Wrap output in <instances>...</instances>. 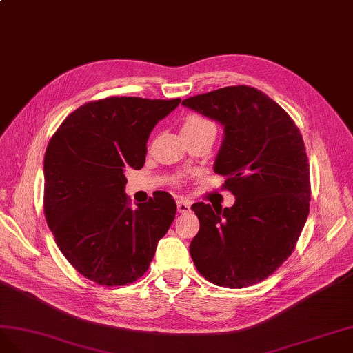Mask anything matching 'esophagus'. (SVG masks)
Masks as SVG:
<instances>
[{
  "mask_svg": "<svg viewBox=\"0 0 353 353\" xmlns=\"http://www.w3.org/2000/svg\"><path fill=\"white\" fill-rule=\"evenodd\" d=\"M177 211H179V213H182V214L189 213V211H190L189 201H186V199H179V201H177Z\"/></svg>",
  "mask_w": 353,
  "mask_h": 353,
  "instance_id": "1",
  "label": "esophagus"
}]
</instances>
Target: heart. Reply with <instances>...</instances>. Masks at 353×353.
Instances as JSON below:
<instances>
[{
	"label": "heart",
	"instance_id": "heart-1",
	"mask_svg": "<svg viewBox=\"0 0 353 353\" xmlns=\"http://www.w3.org/2000/svg\"><path fill=\"white\" fill-rule=\"evenodd\" d=\"M208 127H214L210 123L208 119L199 117V115H190L186 118V121L182 125V133L183 132H198V130L208 128Z\"/></svg>",
	"mask_w": 353,
	"mask_h": 353
}]
</instances>
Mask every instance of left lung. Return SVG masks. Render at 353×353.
Returning a JSON list of instances; mask_svg holds the SVG:
<instances>
[{"mask_svg":"<svg viewBox=\"0 0 353 353\" xmlns=\"http://www.w3.org/2000/svg\"><path fill=\"white\" fill-rule=\"evenodd\" d=\"M183 106L223 127L214 173L226 176L232 207L196 203L189 245L198 272L220 287L260 283L293 253L309 214L310 180L294 121L265 93L232 85L185 99Z\"/></svg>","mask_w":353,"mask_h":353,"instance_id":"obj_1","label":"left lung"}]
</instances>
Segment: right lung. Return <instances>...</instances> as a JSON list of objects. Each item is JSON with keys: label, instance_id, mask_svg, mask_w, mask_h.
I'll return each instance as SVG.
<instances>
[{"label": "right lung", "instance_id": "1", "mask_svg": "<svg viewBox=\"0 0 353 353\" xmlns=\"http://www.w3.org/2000/svg\"><path fill=\"white\" fill-rule=\"evenodd\" d=\"M180 99L108 97L79 106L44 157V214L56 244L79 274L100 285L143 276L176 216L170 194L130 207L125 171L142 168L150 132Z\"/></svg>", "mask_w": 353, "mask_h": 353}]
</instances>
